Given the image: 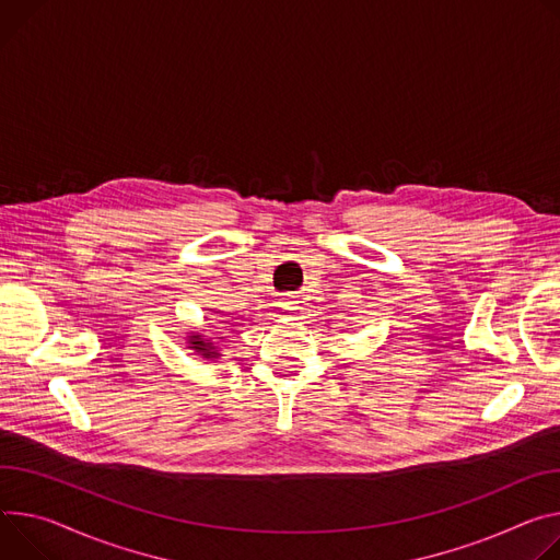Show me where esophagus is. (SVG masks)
Returning a JSON list of instances; mask_svg holds the SVG:
<instances>
[{"instance_id": "obj_1", "label": "esophagus", "mask_w": 560, "mask_h": 560, "mask_svg": "<svg viewBox=\"0 0 560 560\" xmlns=\"http://www.w3.org/2000/svg\"><path fill=\"white\" fill-rule=\"evenodd\" d=\"M281 306L285 308V311H296V296L294 294H281Z\"/></svg>"}]
</instances>
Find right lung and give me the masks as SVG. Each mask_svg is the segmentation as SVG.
I'll return each instance as SVG.
<instances>
[{"label": "right lung", "mask_w": 560, "mask_h": 560, "mask_svg": "<svg viewBox=\"0 0 560 560\" xmlns=\"http://www.w3.org/2000/svg\"><path fill=\"white\" fill-rule=\"evenodd\" d=\"M189 343H191L189 348H194V350L200 352V354H206V358H214V354H219V352H214V346H210L208 341H200L198 335H194Z\"/></svg>", "instance_id": "right-lung-1"}]
</instances>
